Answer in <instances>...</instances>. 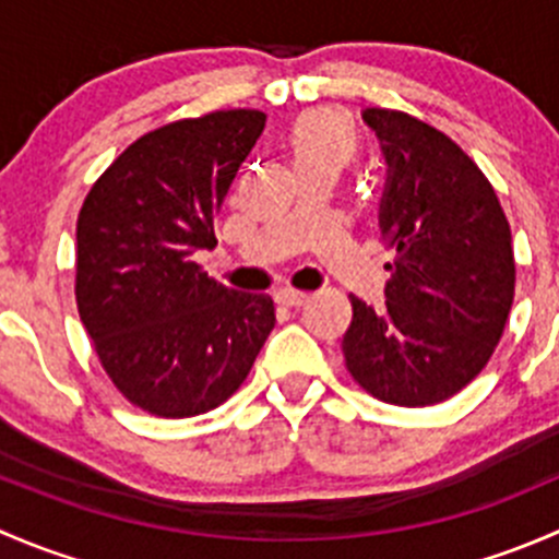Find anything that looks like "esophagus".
Instances as JSON below:
<instances>
[{
    "mask_svg": "<svg viewBox=\"0 0 559 559\" xmlns=\"http://www.w3.org/2000/svg\"><path fill=\"white\" fill-rule=\"evenodd\" d=\"M275 302L284 308H300L308 302L306 292H297V289H278L275 292Z\"/></svg>",
    "mask_w": 559,
    "mask_h": 559,
    "instance_id": "1",
    "label": "esophagus"
}]
</instances>
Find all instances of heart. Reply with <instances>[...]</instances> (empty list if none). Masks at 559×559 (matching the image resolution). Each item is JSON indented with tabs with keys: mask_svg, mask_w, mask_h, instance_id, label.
Returning a JSON list of instances; mask_svg holds the SVG:
<instances>
[{
	"mask_svg": "<svg viewBox=\"0 0 559 559\" xmlns=\"http://www.w3.org/2000/svg\"><path fill=\"white\" fill-rule=\"evenodd\" d=\"M357 132L352 121L330 107H316L302 112L289 129V145L297 165L311 162H332L343 167L357 154Z\"/></svg>",
	"mask_w": 559,
	"mask_h": 559,
	"instance_id": "b5f03b06",
	"label": "heart"
}]
</instances>
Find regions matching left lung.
I'll use <instances>...</instances> for the list:
<instances>
[{"instance_id": "8db88e82", "label": "left lung", "mask_w": 559, "mask_h": 559, "mask_svg": "<svg viewBox=\"0 0 559 559\" xmlns=\"http://www.w3.org/2000/svg\"><path fill=\"white\" fill-rule=\"evenodd\" d=\"M362 118L389 167L379 227L394 262L384 308L352 295L343 357L365 392L421 408L471 384L500 343L516 284L511 227L452 138L386 107Z\"/></svg>"}]
</instances>
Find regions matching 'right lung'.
<instances>
[{
  "label": "right lung",
  "mask_w": 559,
  "mask_h": 559,
  "mask_svg": "<svg viewBox=\"0 0 559 559\" xmlns=\"http://www.w3.org/2000/svg\"><path fill=\"white\" fill-rule=\"evenodd\" d=\"M262 110L180 118L134 140L78 213L75 300L105 373L165 419L233 397L275 326L267 295L213 281L194 253L262 134Z\"/></svg>",
  "instance_id": "obj_1"
}]
</instances>
